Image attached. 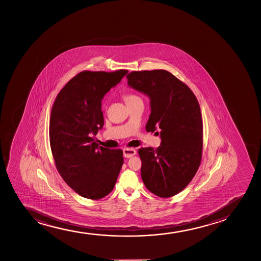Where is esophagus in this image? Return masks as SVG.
<instances>
[{"mask_svg": "<svg viewBox=\"0 0 261 261\" xmlns=\"http://www.w3.org/2000/svg\"><path fill=\"white\" fill-rule=\"evenodd\" d=\"M123 156L126 158V159H129V158H132V156H135L136 154H137V151L134 149H129V148H125V149H123Z\"/></svg>", "mask_w": 261, "mask_h": 261, "instance_id": "obj_1", "label": "esophagus"}]
</instances>
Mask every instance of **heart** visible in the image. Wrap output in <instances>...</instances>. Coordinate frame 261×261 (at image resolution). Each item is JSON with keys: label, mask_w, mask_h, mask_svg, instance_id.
Returning a JSON list of instances; mask_svg holds the SVG:
<instances>
[{"label": "heart", "mask_w": 261, "mask_h": 261, "mask_svg": "<svg viewBox=\"0 0 261 261\" xmlns=\"http://www.w3.org/2000/svg\"><path fill=\"white\" fill-rule=\"evenodd\" d=\"M123 99H124L126 103L134 102V101H138V100H141L138 96H136L134 94L130 93L124 94V95H123Z\"/></svg>", "instance_id": "b5f03b06"}]
</instances>
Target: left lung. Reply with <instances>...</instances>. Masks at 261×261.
I'll use <instances>...</instances> for the list:
<instances>
[{"label":"left lung","instance_id":"8db88e82","mask_svg":"<svg viewBox=\"0 0 261 261\" xmlns=\"http://www.w3.org/2000/svg\"><path fill=\"white\" fill-rule=\"evenodd\" d=\"M126 77L129 87L150 99L145 128L161 138L156 150H138L142 179L150 192L170 198L186 188L200 165L203 123L198 100L186 84L166 70L133 71Z\"/></svg>","mask_w":261,"mask_h":261}]
</instances>
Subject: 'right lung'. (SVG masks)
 <instances>
[{"instance_id": "right-lung-1", "label": "right lung", "mask_w": 261, "mask_h": 261, "mask_svg": "<svg viewBox=\"0 0 261 261\" xmlns=\"http://www.w3.org/2000/svg\"><path fill=\"white\" fill-rule=\"evenodd\" d=\"M127 72H81L62 89L51 110L49 142L57 171L84 198L108 195L123 165L122 150L98 146L93 138L105 123L102 98Z\"/></svg>"}]
</instances>
